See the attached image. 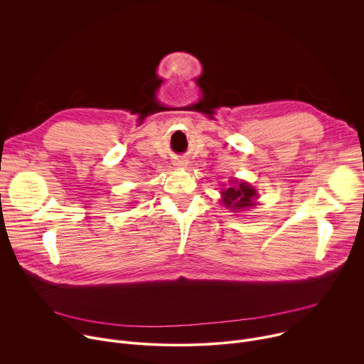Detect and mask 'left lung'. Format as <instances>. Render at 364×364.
Masks as SVG:
<instances>
[{
    "label": "left lung",
    "mask_w": 364,
    "mask_h": 364,
    "mask_svg": "<svg viewBox=\"0 0 364 364\" xmlns=\"http://www.w3.org/2000/svg\"><path fill=\"white\" fill-rule=\"evenodd\" d=\"M223 194V204L225 207H233L235 209H246V207L253 205L252 201L256 196V190L252 188L247 183H239V186L229 187L222 191Z\"/></svg>",
    "instance_id": "8db88e82"
}]
</instances>
